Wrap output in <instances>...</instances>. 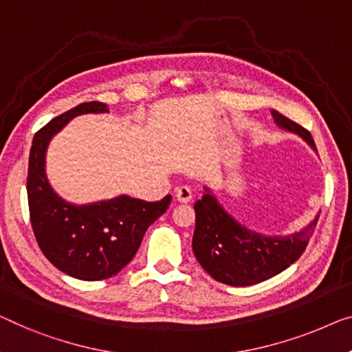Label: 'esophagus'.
Masks as SVG:
<instances>
[{
  "mask_svg": "<svg viewBox=\"0 0 352 352\" xmlns=\"http://www.w3.org/2000/svg\"><path fill=\"white\" fill-rule=\"evenodd\" d=\"M191 197H192V192L188 186H180V188H177V190H175V199L178 202L186 204V202L191 201Z\"/></svg>",
  "mask_w": 352,
  "mask_h": 352,
  "instance_id": "obj_1",
  "label": "esophagus"
}]
</instances>
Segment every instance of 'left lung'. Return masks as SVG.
Returning a JSON list of instances; mask_svg holds the SVG:
<instances>
[{"label": "left lung", "instance_id": "obj_1", "mask_svg": "<svg viewBox=\"0 0 352 352\" xmlns=\"http://www.w3.org/2000/svg\"><path fill=\"white\" fill-rule=\"evenodd\" d=\"M272 115L280 128L298 134L316 150L310 131L276 110ZM194 256L210 276L229 286L258 285L286 270L305 251L319 219L318 214L307 228L286 237L262 235L235 221L208 188L194 204Z\"/></svg>", "mask_w": 352, "mask_h": 352}]
</instances>
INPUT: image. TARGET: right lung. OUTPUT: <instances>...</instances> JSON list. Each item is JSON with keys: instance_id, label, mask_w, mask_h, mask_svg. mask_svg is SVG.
I'll return each mask as SVG.
<instances>
[{"instance_id": "right-lung-1", "label": "right lung", "mask_w": 352, "mask_h": 352, "mask_svg": "<svg viewBox=\"0 0 352 352\" xmlns=\"http://www.w3.org/2000/svg\"><path fill=\"white\" fill-rule=\"evenodd\" d=\"M106 104L82 102L50 120L36 133L30 150V219L42 253L63 274L83 281L117 275L138 253L145 230L169 207L170 194L156 202L118 196L87 206L66 202L52 190L45 175L50 139L67 122L83 113H106Z\"/></svg>"}]
</instances>
